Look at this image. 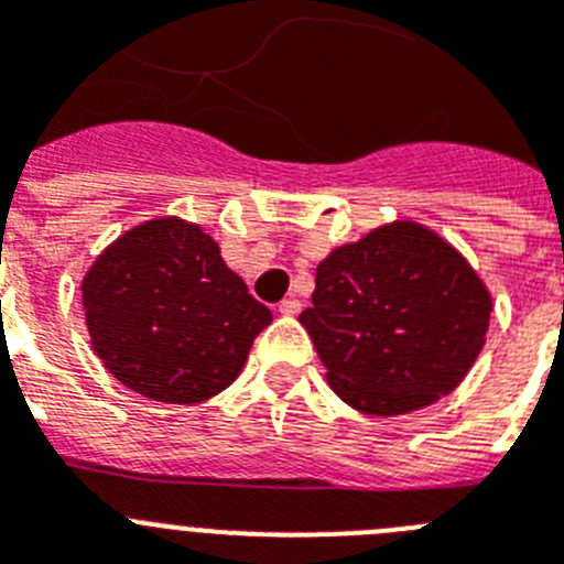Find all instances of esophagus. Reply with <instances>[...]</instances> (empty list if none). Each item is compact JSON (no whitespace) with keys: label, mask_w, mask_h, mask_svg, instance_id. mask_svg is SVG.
<instances>
[{"label":"esophagus","mask_w":564,"mask_h":564,"mask_svg":"<svg viewBox=\"0 0 564 564\" xmlns=\"http://www.w3.org/2000/svg\"><path fill=\"white\" fill-rule=\"evenodd\" d=\"M299 307H302V305H299L296 299H285V302H279L276 311H279V316H296Z\"/></svg>","instance_id":"1"}]
</instances>
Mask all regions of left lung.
<instances>
[{
    "label": "left lung",
    "instance_id": "1",
    "mask_svg": "<svg viewBox=\"0 0 564 564\" xmlns=\"http://www.w3.org/2000/svg\"><path fill=\"white\" fill-rule=\"evenodd\" d=\"M491 313V291L449 239L392 220L318 262L313 305L299 322L344 403L395 417L460 387Z\"/></svg>",
    "mask_w": 564,
    "mask_h": 564
}]
</instances>
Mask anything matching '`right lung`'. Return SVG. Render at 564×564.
I'll return each instance as SVG.
<instances>
[{"mask_svg":"<svg viewBox=\"0 0 564 564\" xmlns=\"http://www.w3.org/2000/svg\"><path fill=\"white\" fill-rule=\"evenodd\" d=\"M82 305L109 376L181 406L231 387L273 318L223 262L217 239L174 214L112 239L84 273Z\"/></svg>","mask_w":564,"mask_h":564,"instance_id":"obj_1","label":"right lung"}]
</instances>
